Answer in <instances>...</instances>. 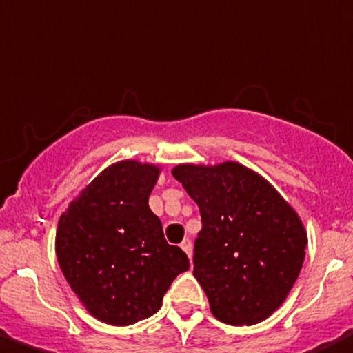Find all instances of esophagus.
<instances>
[{"label":"esophagus","mask_w":353,"mask_h":353,"mask_svg":"<svg viewBox=\"0 0 353 353\" xmlns=\"http://www.w3.org/2000/svg\"><path fill=\"white\" fill-rule=\"evenodd\" d=\"M180 248L183 250V252H185V254H188V257L191 259V255H192V243L189 239H183L182 241V245H180Z\"/></svg>","instance_id":"1"}]
</instances>
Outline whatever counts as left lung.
<instances>
[{
  "label": "left lung",
  "mask_w": 353,
  "mask_h": 353,
  "mask_svg": "<svg viewBox=\"0 0 353 353\" xmlns=\"http://www.w3.org/2000/svg\"><path fill=\"white\" fill-rule=\"evenodd\" d=\"M201 214L194 271L210 311L228 325H255L282 305L305 259L302 221L271 183L237 162L180 164Z\"/></svg>",
  "instance_id": "8db88e82"
}]
</instances>
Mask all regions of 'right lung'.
<instances>
[{"instance_id":"1","label":"right lung","mask_w":353,"mask_h":353,"mask_svg":"<svg viewBox=\"0 0 353 353\" xmlns=\"http://www.w3.org/2000/svg\"><path fill=\"white\" fill-rule=\"evenodd\" d=\"M159 168L137 161L108 165L69 203L57 228V259L80 302L108 325L155 314L189 259L168 245L148 205Z\"/></svg>"}]
</instances>
